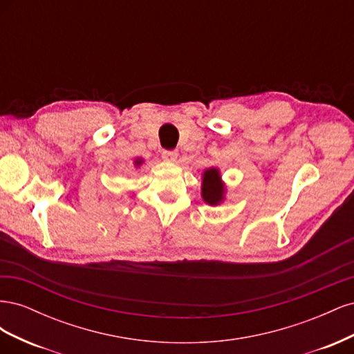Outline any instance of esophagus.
I'll return each mask as SVG.
<instances>
[{"instance_id":"34e87169","label":"esophagus","mask_w":354,"mask_h":354,"mask_svg":"<svg viewBox=\"0 0 354 354\" xmlns=\"http://www.w3.org/2000/svg\"><path fill=\"white\" fill-rule=\"evenodd\" d=\"M162 158L165 160H168V162H174V160L177 159V151H164Z\"/></svg>"}]
</instances>
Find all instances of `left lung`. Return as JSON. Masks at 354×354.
<instances>
[{
    "label": "left lung",
    "instance_id": "obj_1",
    "mask_svg": "<svg viewBox=\"0 0 354 354\" xmlns=\"http://www.w3.org/2000/svg\"><path fill=\"white\" fill-rule=\"evenodd\" d=\"M224 186L220 180V173L217 168H209L203 173L202 180V198L209 205H217L223 201Z\"/></svg>",
    "mask_w": 354,
    "mask_h": 354
}]
</instances>
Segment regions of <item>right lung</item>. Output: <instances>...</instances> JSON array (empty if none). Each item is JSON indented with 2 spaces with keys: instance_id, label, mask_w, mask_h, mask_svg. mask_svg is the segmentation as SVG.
I'll list each match as a JSON object with an SVG mask.
<instances>
[{
  "instance_id": "right-lung-1",
  "label": "right lung",
  "mask_w": 354,
  "mask_h": 354,
  "mask_svg": "<svg viewBox=\"0 0 354 354\" xmlns=\"http://www.w3.org/2000/svg\"><path fill=\"white\" fill-rule=\"evenodd\" d=\"M142 164V159L140 160H136V165H140Z\"/></svg>"
}]
</instances>
